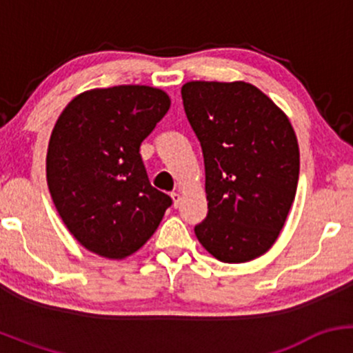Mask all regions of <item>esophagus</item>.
<instances>
[{"label":"esophagus","instance_id":"34e87169","mask_svg":"<svg viewBox=\"0 0 353 353\" xmlns=\"http://www.w3.org/2000/svg\"><path fill=\"white\" fill-rule=\"evenodd\" d=\"M171 197H172V202H174V205H176V208H179V204H181V199H182V196H181V192H172L171 194Z\"/></svg>","mask_w":353,"mask_h":353}]
</instances>
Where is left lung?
Here are the masks:
<instances>
[{
    "instance_id": "obj_1",
    "label": "left lung",
    "mask_w": 353,
    "mask_h": 353,
    "mask_svg": "<svg viewBox=\"0 0 353 353\" xmlns=\"http://www.w3.org/2000/svg\"><path fill=\"white\" fill-rule=\"evenodd\" d=\"M181 94L205 165L209 212L194 232L217 261H254L277 241L295 199L301 154L292 124L244 81H189Z\"/></svg>"
}]
</instances>
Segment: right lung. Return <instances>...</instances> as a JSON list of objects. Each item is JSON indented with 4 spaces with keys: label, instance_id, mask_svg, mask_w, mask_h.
I'll list each match as a JSON object with an SVG mask.
<instances>
[{
    "label": "right lung",
    "instance_id": "right-lung-1",
    "mask_svg": "<svg viewBox=\"0 0 353 353\" xmlns=\"http://www.w3.org/2000/svg\"><path fill=\"white\" fill-rule=\"evenodd\" d=\"M169 108L159 88H96L76 96L52 128L46 156L52 202L76 241L101 257L137 252L171 205L151 185L139 154Z\"/></svg>",
    "mask_w": 353,
    "mask_h": 353
}]
</instances>
